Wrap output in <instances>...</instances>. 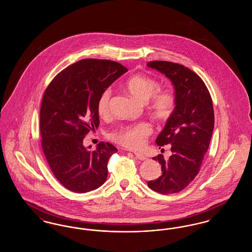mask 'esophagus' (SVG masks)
<instances>
[{
	"label": "esophagus",
	"instance_id": "1",
	"mask_svg": "<svg viewBox=\"0 0 252 252\" xmlns=\"http://www.w3.org/2000/svg\"><path fill=\"white\" fill-rule=\"evenodd\" d=\"M134 155L135 157L138 158V159H140V160H144V159H146V156H144V154H141V153H134Z\"/></svg>",
	"mask_w": 252,
	"mask_h": 252
}]
</instances>
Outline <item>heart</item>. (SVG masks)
I'll list each match as a JSON object with an SVG mask.
<instances>
[{"instance_id": "obj_1", "label": "heart", "mask_w": 252, "mask_h": 252, "mask_svg": "<svg viewBox=\"0 0 252 252\" xmlns=\"http://www.w3.org/2000/svg\"><path fill=\"white\" fill-rule=\"evenodd\" d=\"M126 88L141 102L146 103L149 101V110L158 122H167L176 111L178 97L175 91L171 89L159 91L160 84L157 79L140 73L134 74L126 82ZM111 96L110 89H106L99 96L97 112L100 117H106L109 114ZM151 132L152 126L149 123L140 122L122 126L110 132L109 138L125 147L135 149L144 144Z\"/></svg>"}]
</instances>
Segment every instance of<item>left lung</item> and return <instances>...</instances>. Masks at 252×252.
Segmentation results:
<instances>
[{"mask_svg":"<svg viewBox=\"0 0 252 252\" xmlns=\"http://www.w3.org/2000/svg\"><path fill=\"white\" fill-rule=\"evenodd\" d=\"M147 66L167 76L178 97L175 113L156 140L159 148L170 144L172 155L167 160L161 154L153 158L161 164L162 174L147 185L162 194L176 193L192 182L202 165L215 126L213 101L203 80L189 68L162 60Z\"/></svg>","mask_w":252,"mask_h":252,"instance_id":"1","label":"left lung"}]
</instances>
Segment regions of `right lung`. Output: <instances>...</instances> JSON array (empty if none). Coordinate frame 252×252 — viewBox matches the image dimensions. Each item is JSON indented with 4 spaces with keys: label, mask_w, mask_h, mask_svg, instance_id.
Returning <instances> with one entry per match:
<instances>
[{
    "label": "right lung",
    "mask_w": 252,
    "mask_h": 252,
    "mask_svg": "<svg viewBox=\"0 0 252 252\" xmlns=\"http://www.w3.org/2000/svg\"><path fill=\"white\" fill-rule=\"evenodd\" d=\"M127 69L107 60L86 59L58 73L40 106L41 147L56 179L74 192L99 188L108 178V161L117 148L101 142L95 150L83 145L100 121L97 101Z\"/></svg>",
    "instance_id": "right-lung-1"
}]
</instances>
